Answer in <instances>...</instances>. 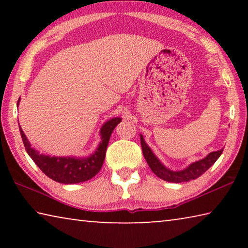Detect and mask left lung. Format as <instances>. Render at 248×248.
Masks as SVG:
<instances>
[{
    "label": "left lung",
    "instance_id": "1",
    "mask_svg": "<svg viewBox=\"0 0 248 248\" xmlns=\"http://www.w3.org/2000/svg\"><path fill=\"white\" fill-rule=\"evenodd\" d=\"M141 139V146H142V152H143L145 161L148 162L150 169L152 170L153 173L157 176V177L162 178L163 180L170 183H184V182H189V180L198 178L199 176L202 175L205 170H208L210 167L215 164L216 161L220 157V155L223 152V149L216 152H211L208 154L204 158L200 159L191 163V164L186 167L183 170H170L165 167L164 165L159 162V159L155 156V154L152 152V150L149 148V145L145 143L143 139V136L140 134Z\"/></svg>",
    "mask_w": 248,
    "mask_h": 248
}]
</instances>
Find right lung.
Masks as SVG:
<instances>
[{"mask_svg": "<svg viewBox=\"0 0 248 248\" xmlns=\"http://www.w3.org/2000/svg\"><path fill=\"white\" fill-rule=\"evenodd\" d=\"M19 103V99L17 105ZM121 121V118H112L103 124L100 129L102 141L95 152L89 157H58L40 154L38 151L31 148L28 139L19 125L20 136L27 153L36 165L44 171V174L54 182L61 184H78L86 182L98 173L102 169L109 139L116 125Z\"/></svg>", "mask_w": 248, "mask_h": 248, "instance_id": "right-lung-1", "label": "right lung"}]
</instances>
